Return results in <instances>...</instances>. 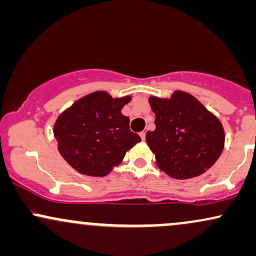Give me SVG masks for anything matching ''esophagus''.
<instances>
[{
	"instance_id": "esophagus-1",
	"label": "esophagus",
	"mask_w": 256,
	"mask_h": 256,
	"mask_svg": "<svg viewBox=\"0 0 256 256\" xmlns=\"http://www.w3.org/2000/svg\"><path fill=\"white\" fill-rule=\"evenodd\" d=\"M146 131H142V132H140V138H142L143 140H146Z\"/></svg>"
}]
</instances>
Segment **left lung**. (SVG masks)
<instances>
[{
	"label": "left lung",
	"instance_id": "left-lung-1",
	"mask_svg": "<svg viewBox=\"0 0 256 256\" xmlns=\"http://www.w3.org/2000/svg\"><path fill=\"white\" fill-rule=\"evenodd\" d=\"M155 128L146 134L156 165L170 177L201 176L218 160L225 143L222 122L198 100L184 91L170 98H149Z\"/></svg>",
	"mask_w": 256,
	"mask_h": 256
}]
</instances>
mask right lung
I'll use <instances>...</instances> for the list:
<instances>
[{"instance_id": "add662e5", "label": "right lung", "mask_w": 256, "mask_h": 256, "mask_svg": "<svg viewBox=\"0 0 256 256\" xmlns=\"http://www.w3.org/2000/svg\"><path fill=\"white\" fill-rule=\"evenodd\" d=\"M130 101L131 96L113 98L106 91H95L58 116L54 136L68 165L82 174L104 177L122 162L140 140L130 130V119L122 114Z\"/></svg>"}]
</instances>
